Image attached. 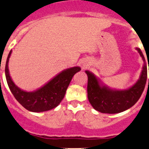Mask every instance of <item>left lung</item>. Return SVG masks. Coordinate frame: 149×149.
<instances>
[{
    "label": "left lung",
    "instance_id": "left-lung-1",
    "mask_svg": "<svg viewBox=\"0 0 149 149\" xmlns=\"http://www.w3.org/2000/svg\"><path fill=\"white\" fill-rule=\"evenodd\" d=\"M135 49L142 58L143 65L139 79L127 89L117 90L109 88L93 73L88 70L85 71L88 75V101L94 109L101 113L117 114L130 109L138 101L146 83L148 66L141 49L138 48Z\"/></svg>",
    "mask_w": 149,
    "mask_h": 149
}]
</instances>
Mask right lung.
Here are the masks:
<instances>
[{
  "label": "right lung",
  "instance_id": "add662e5",
  "mask_svg": "<svg viewBox=\"0 0 149 149\" xmlns=\"http://www.w3.org/2000/svg\"><path fill=\"white\" fill-rule=\"evenodd\" d=\"M12 51L8 54L6 63L5 74L9 89L17 101L28 111L42 112L56 107L65 95L73 76L81 70L79 67H73L63 70L42 87L33 91H26L19 88L10 76L8 61Z\"/></svg>",
  "mask_w": 149,
  "mask_h": 149
}]
</instances>
